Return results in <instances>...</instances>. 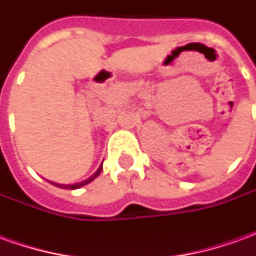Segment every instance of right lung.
I'll list each match as a JSON object with an SVG mask.
<instances>
[{"label": "right lung", "instance_id": "obj_1", "mask_svg": "<svg viewBox=\"0 0 256 256\" xmlns=\"http://www.w3.org/2000/svg\"><path fill=\"white\" fill-rule=\"evenodd\" d=\"M101 170H102V164H101L100 167H98V170L93 174V176H90L88 180H84V181H82V182H76V184H70V185H63V184H58V182H50L53 184L54 186H58V188H63V189H79L82 188V186H84V185H88L89 182H92L94 178H97L98 176H100Z\"/></svg>", "mask_w": 256, "mask_h": 256}]
</instances>
